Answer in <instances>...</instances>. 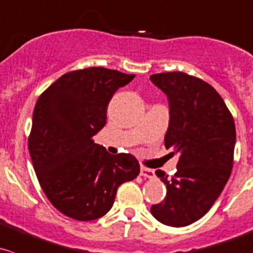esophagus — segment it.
I'll list each match as a JSON object with an SVG mask.
<instances>
[{"label":"esophagus","mask_w":253,"mask_h":253,"mask_svg":"<svg viewBox=\"0 0 253 253\" xmlns=\"http://www.w3.org/2000/svg\"><path fill=\"white\" fill-rule=\"evenodd\" d=\"M141 175L144 176V178L153 179L156 176V173H154V169L146 168V167H141Z\"/></svg>","instance_id":"obj_1"}]
</instances>
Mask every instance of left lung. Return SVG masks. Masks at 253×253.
Here are the masks:
<instances>
[{"mask_svg": "<svg viewBox=\"0 0 253 253\" xmlns=\"http://www.w3.org/2000/svg\"><path fill=\"white\" fill-rule=\"evenodd\" d=\"M149 79L168 99L164 146L179 154L174 175L156 171L167 195L151 212L168 226H188L209 211L229 180L236 143L234 119L216 90L202 79L181 72Z\"/></svg>", "mask_w": 253, "mask_h": 253, "instance_id": "1", "label": "left lung"}]
</instances>
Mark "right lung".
Masks as SVG:
<instances>
[{"label":"right lung","mask_w":253,"mask_h":253,"mask_svg":"<svg viewBox=\"0 0 253 253\" xmlns=\"http://www.w3.org/2000/svg\"><path fill=\"white\" fill-rule=\"evenodd\" d=\"M133 78L86 68L64 74L39 96L29 154L44 194L61 214L79 221L104 216L117 188L139 174L132 154H110L94 142L106 125L110 100Z\"/></svg>","instance_id":"1"}]
</instances>
